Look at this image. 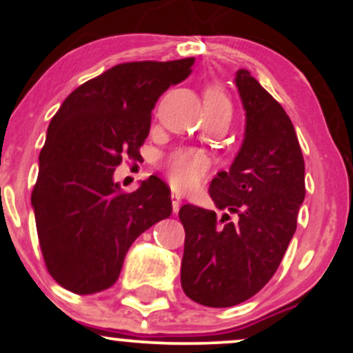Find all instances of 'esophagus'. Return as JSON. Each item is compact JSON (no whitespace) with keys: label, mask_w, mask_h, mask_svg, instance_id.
<instances>
[{"label":"esophagus","mask_w":353,"mask_h":353,"mask_svg":"<svg viewBox=\"0 0 353 353\" xmlns=\"http://www.w3.org/2000/svg\"><path fill=\"white\" fill-rule=\"evenodd\" d=\"M171 201H172V210H174V214H176L177 210L181 209L182 197L179 196V194H171Z\"/></svg>","instance_id":"34e87169"}]
</instances>
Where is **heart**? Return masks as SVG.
I'll use <instances>...</instances> for the list:
<instances>
[{
    "instance_id": "b5f03b06",
    "label": "heart",
    "mask_w": 353,
    "mask_h": 353,
    "mask_svg": "<svg viewBox=\"0 0 353 353\" xmlns=\"http://www.w3.org/2000/svg\"><path fill=\"white\" fill-rule=\"evenodd\" d=\"M205 108H224L230 111V101L222 88L209 86L204 92ZM209 169V163L201 152L177 151L165 161V174L177 190H190L201 184Z\"/></svg>"
}]
</instances>
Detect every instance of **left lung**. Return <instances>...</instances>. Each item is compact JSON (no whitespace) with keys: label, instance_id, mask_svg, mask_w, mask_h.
<instances>
[{"label":"left lung","instance_id":"left-lung-1","mask_svg":"<svg viewBox=\"0 0 353 353\" xmlns=\"http://www.w3.org/2000/svg\"><path fill=\"white\" fill-rule=\"evenodd\" d=\"M236 86L244 139L229 171L210 181L209 194L236 221L228 214L217 221L214 210L190 204L179 210L185 230L181 285L205 307L245 302L272 279L305 197V165L290 117L247 70L236 72Z\"/></svg>","mask_w":353,"mask_h":353}]
</instances>
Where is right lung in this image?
Instances as JSON below:
<instances>
[{
	"instance_id": "add662e5",
	"label": "right lung",
	"mask_w": 353,
	"mask_h": 353,
	"mask_svg": "<svg viewBox=\"0 0 353 353\" xmlns=\"http://www.w3.org/2000/svg\"><path fill=\"white\" fill-rule=\"evenodd\" d=\"M192 64H117L74 89L48 125L31 204L48 270L70 292L109 289L132 242L171 216V189L159 177L125 194L114 171L124 156L141 157L157 99Z\"/></svg>"
}]
</instances>
